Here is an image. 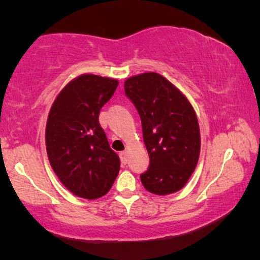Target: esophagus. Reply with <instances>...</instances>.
Segmentation results:
<instances>
[{
    "label": "esophagus",
    "mask_w": 260,
    "mask_h": 260,
    "mask_svg": "<svg viewBox=\"0 0 260 260\" xmlns=\"http://www.w3.org/2000/svg\"><path fill=\"white\" fill-rule=\"evenodd\" d=\"M119 156H120V159H121L122 164H127V152L122 151V152L119 153Z\"/></svg>",
    "instance_id": "esophagus-1"
}]
</instances>
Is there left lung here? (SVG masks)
<instances>
[{"label":"left lung","mask_w":260,"mask_h":260,"mask_svg":"<svg viewBox=\"0 0 260 260\" xmlns=\"http://www.w3.org/2000/svg\"><path fill=\"white\" fill-rule=\"evenodd\" d=\"M125 93L141 117L143 142L150 158L141 182L164 196L184 187L201 151L197 116L188 99L166 78L146 72L127 79Z\"/></svg>","instance_id":"8db88e82"}]
</instances>
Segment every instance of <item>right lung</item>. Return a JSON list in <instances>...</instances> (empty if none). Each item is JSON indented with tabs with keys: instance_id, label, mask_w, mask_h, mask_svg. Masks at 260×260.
Segmentation results:
<instances>
[{
	"instance_id": "1",
	"label": "right lung",
	"mask_w": 260,
	"mask_h": 260,
	"mask_svg": "<svg viewBox=\"0 0 260 260\" xmlns=\"http://www.w3.org/2000/svg\"><path fill=\"white\" fill-rule=\"evenodd\" d=\"M118 85L117 79L81 74L59 91L48 114L49 162L59 181L78 197L104 196L119 173V157L99 122L100 110Z\"/></svg>"
}]
</instances>
